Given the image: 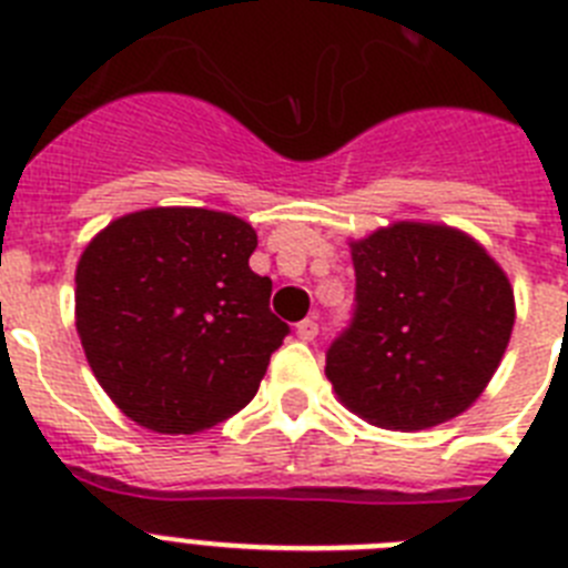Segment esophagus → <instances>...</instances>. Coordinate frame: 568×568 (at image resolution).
<instances>
[{
	"mask_svg": "<svg viewBox=\"0 0 568 568\" xmlns=\"http://www.w3.org/2000/svg\"><path fill=\"white\" fill-rule=\"evenodd\" d=\"M295 333H298L301 341H313L315 335H318V324H315L313 318H304L295 324Z\"/></svg>",
	"mask_w": 568,
	"mask_h": 568,
	"instance_id": "obj_1",
	"label": "esophagus"
}]
</instances>
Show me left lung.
Here are the masks:
<instances>
[{
    "label": "left lung",
    "instance_id": "obj_1",
    "mask_svg": "<svg viewBox=\"0 0 568 568\" xmlns=\"http://www.w3.org/2000/svg\"><path fill=\"white\" fill-rule=\"evenodd\" d=\"M353 267V318L327 349L338 398L400 433L464 413L509 344L504 270L469 235L413 222L355 241Z\"/></svg>",
    "mask_w": 568,
    "mask_h": 568
}]
</instances>
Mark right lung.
<instances>
[{"label":"right lung","instance_id":"add662e5","mask_svg":"<svg viewBox=\"0 0 568 568\" xmlns=\"http://www.w3.org/2000/svg\"><path fill=\"white\" fill-rule=\"evenodd\" d=\"M258 235L235 215L155 207L115 219L77 267V329L104 393L135 424L193 435L253 400L290 327Z\"/></svg>","mask_w":568,"mask_h":568}]
</instances>
